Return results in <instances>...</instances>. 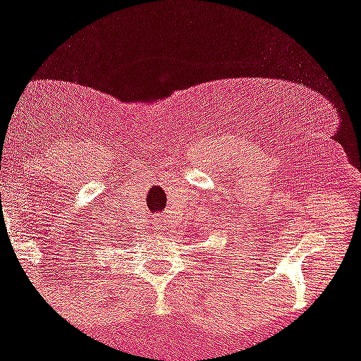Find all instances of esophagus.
Listing matches in <instances>:
<instances>
[{
	"instance_id": "obj_1",
	"label": "esophagus",
	"mask_w": 361,
	"mask_h": 361,
	"mask_svg": "<svg viewBox=\"0 0 361 361\" xmlns=\"http://www.w3.org/2000/svg\"><path fill=\"white\" fill-rule=\"evenodd\" d=\"M150 226H152V232H159V234L161 230H166L164 228V221L161 218H154L152 221H150Z\"/></svg>"
}]
</instances>
